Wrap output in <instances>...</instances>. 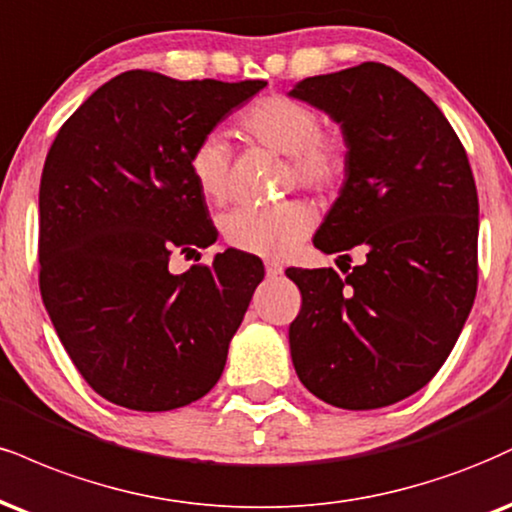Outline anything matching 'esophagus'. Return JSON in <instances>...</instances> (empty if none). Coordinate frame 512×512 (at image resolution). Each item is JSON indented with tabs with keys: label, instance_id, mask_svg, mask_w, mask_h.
<instances>
[{
	"label": "esophagus",
	"instance_id": "1",
	"mask_svg": "<svg viewBox=\"0 0 512 512\" xmlns=\"http://www.w3.org/2000/svg\"><path fill=\"white\" fill-rule=\"evenodd\" d=\"M264 272H267L269 279H276V276H281V274H283V267H281L279 262L267 260V262H264Z\"/></svg>",
	"mask_w": 512,
	"mask_h": 512
}]
</instances>
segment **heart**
<instances>
[{"label":"heart","mask_w":512,"mask_h":512,"mask_svg":"<svg viewBox=\"0 0 512 512\" xmlns=\"http://www.w3.org/2000/svg\"><path fill=\"white\" fill-rule=\"evenodd\" d=\"M240 128L255 143L286 155L283 188L295 186L326 195L346 181L350 143L336 126H324L310 104L286 95H267L240 116ZM188 171L202 197L214 205L231 195V145L221 133L202 135L188 152ZM315 229V212L303 200L274 207H238L221 219V236L231 248L260 257H286Z\"/></svg>","instance_id":"1"}]
</instances>
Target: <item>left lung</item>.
<instances>
[{"instance_id":"left-lung-1","label":"left lung","mask_w":512,"mask_h":512,"mask_svg":"<svg viewBox=\"0 0 512 512\" xmlns=\"http://www.w3.org/2000/svg\"><path fill=\"white\" fill-rule=\"evenodd\" d=\"M291 97L324 109L350 143L341 195L319 226L326 255L365 248L346 279L286 269L303 295L288 329L305 389L343 410L393 405L427 386L477 295V186L441 109L377 61L300 80ZM338 260V262H341Z\"/></svg>"}]
</instances>
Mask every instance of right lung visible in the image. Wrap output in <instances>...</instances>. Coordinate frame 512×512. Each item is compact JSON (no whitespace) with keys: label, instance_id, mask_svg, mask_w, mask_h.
I'll return each mask as SVG.
<instances>
[{"label":"right lung","instance_id":"add662e5","mask_svg":"<svg viewBox=\"0 0 512 512\" xmlns=\"http://www.w3.org/2000/svg\"><path fill=\"white\" fill-rule=\"evenodd\" d=\"M264 85L126 71L92 92L49 147L42 303L80 377L109 403L176 410L224 372L262 262L226 250L171 274L169 257L217 240L190 147Z\"/></svg>","mask_w":512,"mask_h":512}]
</instances>
